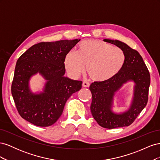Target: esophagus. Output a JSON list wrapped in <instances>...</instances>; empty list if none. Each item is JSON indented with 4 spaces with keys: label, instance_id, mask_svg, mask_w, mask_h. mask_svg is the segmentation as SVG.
Masks as SVG:
<instances>
[{
    "label": "esophagus",
    "instance_id": "esophagus-1",
    "mask_svg": "<svg viewBox=\"0 0 160 160\" xmlns=\"http://www.w3.org/2000/svg\"><path fill=\"white\" fill-rule=\"evenodd\" d=\"M82 85H83V88H89V87L90 86V84L88 83V82L84 81V82H83V84H82Z\"/></svg>",
    "mask_w": 160,
    "mask_h": 160
}]
</instances>
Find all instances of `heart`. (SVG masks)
Returning <instances> with one entry per match:
<instances>
[{
	"label": "heart",
	"instance_id": "obj_1",
	"mask_svg": "<svg viewBox=\"0 0 160 160\" xmlns=\"http://www.w3.org/2000/svg\"><path fill=\"white\" fill-rule=\"evenodd\" d=\"M126 56L122 49L112 47L103 41L89 39L81 42L76 53L66 54L64 65L67 72L78 77L86 71L90 78L97 82L108 81L122 69Z\"/></svg>",
	"mask_w": 160,
	"mask_h": 160
}]
</instances>
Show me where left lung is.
Here are the masks:
<instances>
[{
  "label": "left lung",
  "instance_id": "1",
  "mask_svg": "<svg viewBox=\"0 0 160 160\" xmlns=\"http://www.w3.org/2000/svg\"><path fill=\"white\" fill-rule=\"evenodd\" d=\"M122 49L126 59L122 69L113 78L105 82H94L89 89L92 94L91 111L98 123L104 128L114 129L129 126L146 107L148 101L150 75L139 53L125 43L118 40L104 39ZM136 83L134 98L130 109L122 114L110 110L114 92L128 80Z\"/></svg>",
  "mask_w": 160,
  "mask_h": 160
}]
</instances>
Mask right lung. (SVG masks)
Returning <instances> with one entry per match:
<instances>
[{"mask_svg": "<svg viewBox=\"0 0 160 160\" xmlns=\"http://www.w3.org/2000/svg\"><path fill=\"white\" fill-rule=\"evenodd\" d=\"M79 41L41 42L30 47L18 58L11 93L21 118L37 126L48 127L61 117L67 99L82 87L81 81L63 76L65 57ZM38 72L48 82L44 92L35 95L28 89V81Z\"/></svg>", "mask_w": 160, "mask_h": 160, "instance_id": "obj_1", "label": "right lung"}]
</instances>
